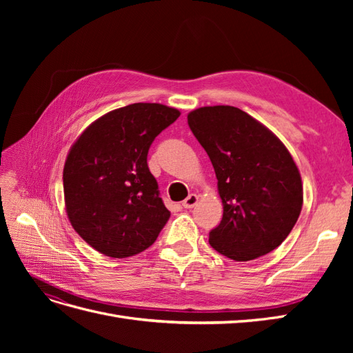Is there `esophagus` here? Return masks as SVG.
I'll return each instance as SVG.
<instances>
[{"instance_id": "1", "label": "esophagus", "mask_w": 353, "mask_h": 353, "mask_svg": "<svg viewBox=\"0 0 353 353\" xmlns=\"http://www.w3.org/2000/svg\"><path fill=\"white\" fill-rule=\"evenodd\" d=\"M197 201H199V196H197V194H190V196L183 201V206H184L185 209H191V208H194V206L197 205Z\"/></svg>"}]
</instances>
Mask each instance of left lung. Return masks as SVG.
<instances>
[{"label": "left lung", "mask_w": 353, "mask_h": 353, "mask_svg": "<svg viewBox=\"0 0 353 353\" xmlns=\"http://www.w3.org/2000/svg\"><path fill=\"white\" fill-rule=\"evenodd\" d=\"M188 126L215 169L223 215L209 232L213 249L239 262L272 252L303 205L292 154L268 128L232 105L190 112Z\"/></svg>", "instance_id": "1"}]
</instances>
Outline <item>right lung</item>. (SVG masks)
<instances>
[{"instance_id":"add662e5","label":"right lung","mask_w":353,"mask_h":353,"mask_svg":"<svg viewBox=\"0 0 353 353\" xmlns=\"http://www.w3.org/2000/svg\"><path fill=\"white\" fill-rule=\"evenodd\" d=\"M179 114L159 103H134L99 117L72 145L63 169L68 218L97 252L117 259L134 256L165 227L170 212L147 154Z\"/></svg>"}]
</instances>
